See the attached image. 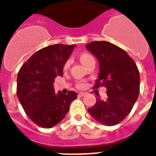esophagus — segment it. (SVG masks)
Returning <instances> with one entry per match:
<instances>
[{
    "label": "esophagus",
    "instance_id": "1",
    "mask_svg": "<svg viewBox=\"0 0 156 156\" xmlns=\"http://www.w3.org/2000/svg\"><path fill=\"white\" fill-rule=\"evenodd\" d=\"M86 92H81V93H79V94H78V96L79 97H83V96H85V95H86Z\"/></svg>",
    "mask_w": 156,
    "mask_h": 156
}]
</instances>
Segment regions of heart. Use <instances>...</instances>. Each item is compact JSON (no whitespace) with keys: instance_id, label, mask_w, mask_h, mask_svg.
Here are the masks:
<instances>
[{"instance_id":"heart-1","label":"heart","mask_w":156,"mask_h":156,"mask_svg":"<svg viewBox=\"0 0 156 156\" xmlns=\"http://www.w3.org/2000/svg\"><path fill=\"white\" fill-rule=\"evenodd\" d=\"M93 59H94V58H93V56H91L90 55H89V54H87V53L82 54V55L80 56L81 62L84 64L85 66H86V65H87V64H88L89 62H90V61ZM70 60L66 61V63H65V65H64V68H65V69H66V68L69 67V66H70ZM85 86H86V85H85L84 83H79V84H78V87L81 89L84 88Z\"/></svg>"}]
</instances>
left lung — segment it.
<instances>
[{
	"label": "left lung",
	"mask_w": 156,
	"mask_h": 156,
	"mask_svg": "<svg viewBox=\"0 0 156 156\" xmlns=\"http://www.w3.org/2000/svg\"><path fill=\"white\" fill-rule=\"evenodd\" d=\"M86 49L99 62L95 88L105 86L107 99L98 98L88 112L98 122L113 126L129 114L140 94V73L126 51L107 41H94Z\"/></svg>",
	"instance_id": "1"
}]
</instances>
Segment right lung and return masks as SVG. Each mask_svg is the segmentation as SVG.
I'll list each match as a JSON object with an SVG mask.
<instances>
[{
  "label": "right lung",
  "instance_id": "1",
  "mask_svg": "<svg viewBox=\"0 0 156 156\" xmlns=\"http://www.w3.org/2000/svg\"><path fill=\"white\" fill-rule=\"evenodd\" d=\"M75 45L54 44L36 51L17 75L18 99L27 116L38 126L50 129L65 117L77 94L55 93L54 82L63 75V67Z\"/></svg>",
  "mask_w": 156,
  "mask_h": 156
}]
</instances>
